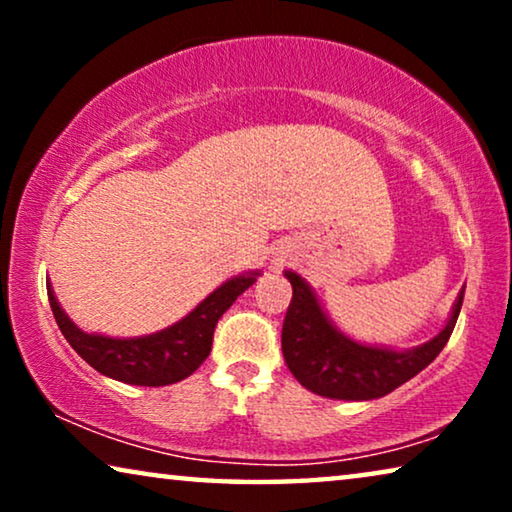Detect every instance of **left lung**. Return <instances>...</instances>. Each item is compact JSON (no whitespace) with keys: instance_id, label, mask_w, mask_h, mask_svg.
Here are the masks:
<instances>
[{"instance_id":"1","label":"left lung","mask_w":512,"mask_h":512,"mask_svg":"<svg viewBox=\"0 0 512 512\" xmlns=\"http://www.w3.org/2000/svg\"><path fill=\"white\" fill-rule=\"evenodd\" d=\"M293 298L282 326V352L293 377L305 389L340 401H370L387 396L429 366L450 340L457 324L464 291L454 303L452 317L436 338L408 352L366 347L331 326L305 279L286 272Z\"/></svg>"}]
</instances>
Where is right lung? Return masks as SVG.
<instances>
[{"mask_svg": "<svg viewBox=\"0 0 512 512\" xmlns=\"http://www.w3.org/2000/svg\"><path fill=\"white\" fill-rule=\"evenodd\" d=\"M254 282V275L228 279L214 293H209L179 324L160 333L146 335V338L130 340L83 333L60 310L51 284H48V300H51L53 317L58 321L65 340L97 373L125 384H139V387H165V384L186 380L200 368V363L212 352L214 328L223 312Z\"/></svg>", "mask_w": 512, "mask_h": 512, "instance_id": "add662e5", "label": "right lung"}]
</instances>
